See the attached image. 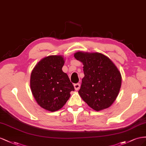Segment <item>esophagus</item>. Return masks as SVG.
I'll use <instances>...</instances> for the list:
<instances>
[{
    "label": "esophagus",
    "instance_id": "34e87169",
    "mask_svg": "<svg viewBox=\"0 0 146 146\" xmlns=\"http://www.w3.org/2000/svg\"><path fill=\"white\" fill-rule=\"evenodd\" d=\"M74 89H75V90H78L80 88V84H79V83L74 84Z\"/></svg>",
    "mask_w": 146,
    "mask_h": 146
}]
</instances>
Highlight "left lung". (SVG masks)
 I'll return each mask as SVG.
<instances>
[{
  "instance_id": "1",
  "label": "left lung",
  "mask_w": 146,
  "mask_h": 146,
  "mask_svg": "<svg viewBox=\"0 0 146 146\" xmlns=\"http://www.w3.org/2000/svg\"><path fill=\"white\" fill-rule=\"evenodd\" d=\"M75 59L82 62L84 77L79 95L91 108L97 111L111 106L117 97L122 76L109 57L100 52L78 51Z\"/></svg>"
}]
</instances>
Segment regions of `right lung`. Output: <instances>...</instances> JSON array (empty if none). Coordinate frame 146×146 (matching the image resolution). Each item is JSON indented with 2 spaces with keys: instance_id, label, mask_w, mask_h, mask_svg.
<instances>
[{
  "instance_id": "add662e5",
  "label": "right lung",
  "mask_w": 146,
  "mask_h": 146,
  "mask_svg": "<svg viewBox=\"0 0 146 146\" xmlns=\"http://www.w3.org/2000/svg\"><path fill=\"white\" fill-rule=\"evenodd\" d=\"M62 56H49L40 60L32 70L30 86L38 105L49 111H56L64 106L74 89L67 74L62 68Z\"/></svg>"
}]
</instances>
